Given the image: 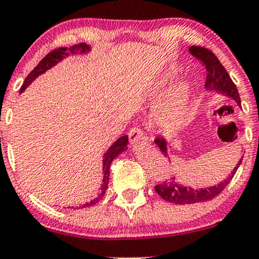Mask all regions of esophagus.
Here are the masks:
<instances>
[{
	"mask_svg": "<svg viewBox=\"0 0 259 259\" xmlns=\"http://www.w3.org/2000/svg\"><path fill=\"white\" fill-rule=\"evenodd\" d=\"M129 140L130 144L135 146V145L142 144V142L146 141V138H145L144 133H142L139 127H134V129L130 130L129 133Z\"/></svg>",
	"mask_w": 259,
	"mask_h": 259,
	"instance_id": "obj_1",
	"label": "esophagus"
}]
</instances>
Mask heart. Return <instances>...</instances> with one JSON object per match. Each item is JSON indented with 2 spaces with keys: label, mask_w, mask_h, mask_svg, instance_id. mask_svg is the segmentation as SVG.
<instances>
[{
  "label": "heart",
  "mask_w": 259,
  "mask_h": 259,
  "mask_svg": "<svg viewBox=\"0 0 259 259\" xmlns=\"http://www.w3.org/2000/svg\"><path fill=\"white\" fill-rule=\"evenodd\" d=\"M178 72H179V67H171L170 69H168V72L162 78L154 82L148 95L151 97L157 96L160 89L164 88V85ZM189 97L190 82L184 80L175 86L170 94L157 106L156 111H154V119L157 124L165 130H174L183 125L186 118Z\"/></svg>",
  "instance_id": "obj_1"
}]
</instances>
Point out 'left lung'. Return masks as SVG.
Instances as JSON below:
<instances>
[{
	"label": "left lung",
	"mask_w": 259,
	"mask_h": 259,
	"mask_svg": "<svg viewBox=\"0 0 259 259\" xmlns=\"http://www.w3.org/2000/svg\"><path fill=\"white\" fill-rule=\"evenodd\" d=\"M189 52L192 56H195L196 58L201 59V62L206 67L207 78L204 86H206L207 91L224 95V96L229 97V99H233L237 103V106H241V101H240V95L239 91H237V88L235 86L233 80L230 79V75L225 70V68L219 62V59L215 57L214 53L200 46H191L189 49ZM154 142L159 147L160 152L164 154L165 157H169L168 142L162 138H157L154 140ZM241 162L242 158H240L236 167L228 175L227 179L221 181L217 185L203 187V189H194L191 186L181 185V184H179V181L175 179V177H173L169 179V181H164V183L154 186V190H156L157 194L163 200L173 202L175 204H191L197 203V202L212 200L215 196L221 194L223 190L225 189V186L230 183V180L233 179V177L236 173L237 168L241 164Z\"/></svg>",
	"instance_id": "8db88e82"
}]
</instances>
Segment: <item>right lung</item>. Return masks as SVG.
Returning <instances> with one entry per match:
<instances>
[{
	"mask_svg": "<svg viewBox=\"0 0 259 259\" xmlns=\"http://www.w3.org/2000/svg\"><path fill=\"white\" fill-rule=\"evenodd\" d=\"M90 51H91V46L86 44L74 45V46L69 47V49H67V47H61V49L53 50V51L50 52L44 59H41L40 63H38L36 67L34 68V70H31V73L26 76L24 84H23L22 89H20V94H22V92L24 91L38 75H41V74H44L49 69H51L52 67H55V65L58 64L61 61H63L64 58L69 57V56H74V55H88ZM127 141H129L127 135L120 136V138L106 151V153L103 154V167H102L103 179H102V185L100 187L99 194H97V196L94 198V200H91L90 202H86V203L81 204L79 208H86V207L94 206V204H96L97 202L103 197V195L106 194L107 187H108L109 168H111L112 160L117 158L121 152H125L127 150Z\"/></svg>",
	"mask_w": 259,
	"mask_h": 259,
	"instance_id": "obj_1",
	"label": "right lung"
}]
</instances>
